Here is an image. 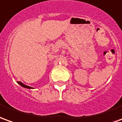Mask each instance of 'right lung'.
Instances as JSON below:
<instances>
[{"mask_svg":"<svg viewBox=\"0 0 122 122\" xmlns=\"http://www.w3.org/2000/svg\"><path fill=\"white\" fill-rule=\"evenodd\" d=\"M18 83L20 85H21V87H24V88H26V89H33V87H29V86H27V85H26L24 84V83H22V82H21V81H18Z\"/></svg>","mask_w":122,"mask_h":122,"instance_id":"right-lung-1","label":"right lung"}]
</instances>
